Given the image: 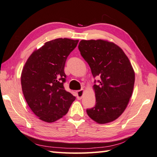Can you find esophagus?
Instances as JSON below:
<instances>
[{"label":"esophagus","mask_w":157,"mask_h":157,"mask_svg":"<svg viewBox=\"0 0 157 157\" xmlns=\"http://www.w3.org/2000/svg\"><path fill=\"white\" fill-rule=\"evenodd\" d=\"M83 94H84V90H79V91H77V96H78V100H81L82 97H83Z\"/></svg>","instance_id":"esophagus-1"}]
</instances>
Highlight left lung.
Instances as JSON below:
<instances>
[{
    "instance_id": "left-lung-1",
    "label": "left lung",
    "mask_w": 157,
    "mask_h": 157,
    "mask_svg": "<svg viewBox=\"0 0 157 157\" xmlns=\"http://www.w3.org/2000/svg\"><path fill=\"white\" fill-rule=\"evenodd\" d=\"M79 50L91 68L95 80V105L86 109L92 120L100 124L115 121L125 109L134 89L135 74L128 57L112 42L82 40Z\"/></svg>"
}]
</instances>
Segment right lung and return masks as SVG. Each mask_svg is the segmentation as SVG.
Returning <instances> with one entry per match:
<instances>
[{
	"label": "right lung",
	"mask_w": 157,
	"mask_h": 157,
	"mask_svg": "<svg viewBox=\"0 0 157 157\" xmlns=\"http://www.w3.org/2000/svg\"><path fill=\"white\" fill-rule=\"evenodd\" d=\"M78 40L56 39L34 51L21 73V86L31 110L40 120L52 123L66 115L75 97L66 91V59Z\"/></svg>",
	"instance_id": "add662e5"
}]
</instances>
